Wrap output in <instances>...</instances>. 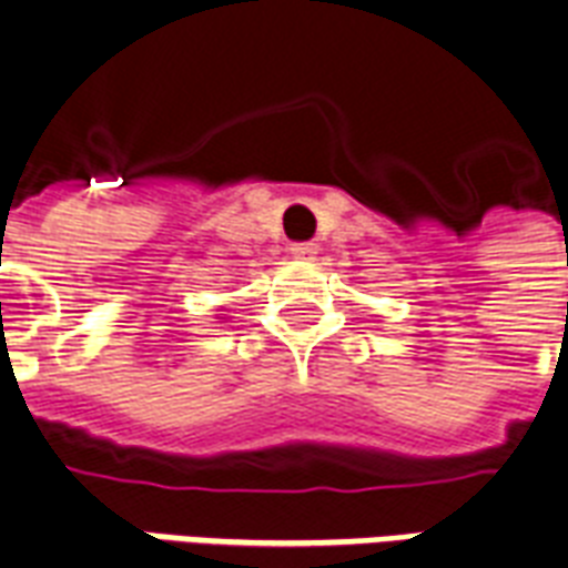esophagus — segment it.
<instances>
[{"label": "esophagus", "instance_id": "esophagus-1", "mask_svg": "<svg viewBox=\"0 0 568 568\" xmlns=\"http://www.w3.org/2000/svg\"><path fill=\"white\" fill-rule=\"evenodd\" d=\"M292 255H295V258H301V262H310V258H316L318 255V246L316 243H292Z\"/></svg>", "mask_w": 568, "mask_h": 568}]
</instances>
